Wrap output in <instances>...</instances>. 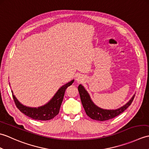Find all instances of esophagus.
Masks as SVG:
<instances>
[{
  "label": "esophagus",
  "instance_id": "34e87169",
  "mask_svg": "<svg viewBox=\"0 0 149 149\" xmlns=\"http://www.w3.org/2000/svg\"><path fill=\"white\" fill-rule=\"evenodd\" d=\"M76 81L77 82H78V83H81V82H83L84 81L83 76H82L81 75H77V77L76 78Z\"/></svg>",
  "mask_w": 149,
  "mask_h": 149
}]
</instances>
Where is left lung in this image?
Wrapping results in <instances>:
<instances>
[{
  "mask_svg": "<svg viewBox=\"0 0 149 149\" xmlns=\"http://www.w3.org/2000/svg\"><path fill=\"white\" fill-rule=\"evenodd\" d=\"M78 90L80 95L82 104H83L86 115L91 119L98 120V121H105V120L113 118L115 116L119 115L131 105L135 96L134 95L127 104H125L124 106L118 109L112 110L104 109L97 106L93 102L90 97V95L81 84L79 85Z\"/></svg>",
  "mask_w": 149,
  "mask_h": 149,
  "instance_id": "1",
  "label": "left lung"
}]
</instances>
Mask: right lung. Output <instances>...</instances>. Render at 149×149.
<instances>
[{
    "label": "right lung",
    "instance_id": "obj_1",
    "mask_svg": "<svg viewBox=\"0 0 149 149\" xmlns=\"http://www.w3.org/2000/svg\"><path fill=\"white\" fill-rule=\"evenodd\" d=\"M74 81V80L73 79L69 83L63 85L59 88L54 95V96L48 103L46 104L45 105L38 107H30L24 106L17 99V98L13 93V91H11V93L16 106L24 115L34 120H49L54 118L57 115H58L60 107H61L63 97H64L65 90L68 86L72 85Z\"/></svg>",
    "mask_w": 149,
    "mask_h": 149
}]
</instances>
